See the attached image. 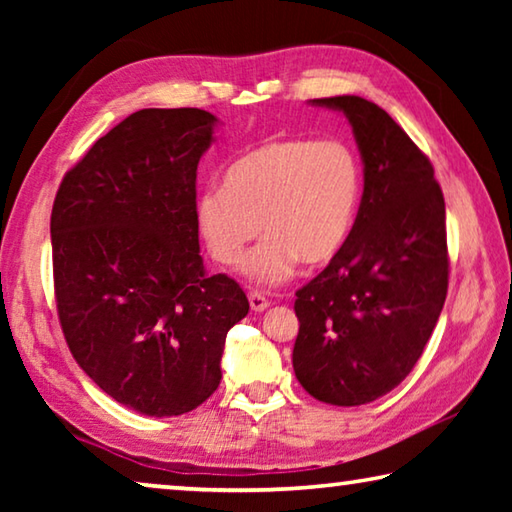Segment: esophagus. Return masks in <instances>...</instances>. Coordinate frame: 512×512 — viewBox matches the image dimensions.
I'll return each mask as SVG.
<instances>
[{
  "mask_svg": "<svg viewBox=\"0 0 512 512\" xmlns=\"http://www.w3.org/2000/svg\"><path fill=\"white\" fill-rule=\"evenodd\" d=\"M248 302H250V309H253V311H264V309H268V305H271V302H268V298L262 296V293H259V291H250L248 293Z\"/></svg>",
  "mask_w": 512,
  "mask_h": 512,
  "instance_id": "34e87169",
  "label": "esophagus"
}]
</instances>
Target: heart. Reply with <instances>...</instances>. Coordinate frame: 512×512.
<instances>
[{
    "instance_id": "b5f03b06",
    "label": "heart",
    "mask_w": 512,
    "mask_h": 512,
    "mask_svg": "<svg viewBox=\"0 0 512 512\" xmlns=\"http://www.w3.org/2000/svg\"><path fill=\"white\" fill-rule=\"evenodd\" d=\"M361 189V162L345 142L271 140L232 160L223 187L198 196L196 223L221 264H237L264 230L266 239L241 271L271 287L287 282L298 262L323 266L341 253L357 221Z\"/></svg>"
}]
</instances>
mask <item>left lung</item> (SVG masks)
Wrapping results in <instances>:
<instances>
[{"label": "left lung", "mask_w": 512, "mask_h": 512, "mask_svg": "<svg viewBox=\"0 0 512 512\" xmlns=\"http://www.w3.org/2000/svg\"><path fill=\"white\" fill-rule=\"evenodd\" d=\"M341 110L363 160V196L341 253L296 291L293 370L334 406L391 393L409 375L447 298L443 189L427 155L377 103L314 99Z\"/></svg>", "instance_id": "left-lung-1"}]
</instances>
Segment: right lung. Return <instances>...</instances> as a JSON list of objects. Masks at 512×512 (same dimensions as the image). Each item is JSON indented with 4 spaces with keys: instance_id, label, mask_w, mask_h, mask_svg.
<instances>
[{
    "instance_id": "right-lung-1",
    "label": "right lung",
    "mask_w": 512,
    "mask_h": 512,
    "mask_svg": "<svg viewBox=\"0 0 512 512\" xmlns=\"http://www.w3.org/2000/svg\"><path fill=\"white\" fill-rule=\"evenodd\" d=\"M216 117L146 108L65 173L51 210L60 327L69 352L112 400L142 415L194 411L221 384L244 289L207 275L196 169Z\"/></svg>"
}]
</instances>
